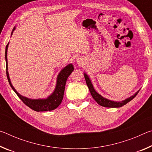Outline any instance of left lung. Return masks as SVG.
Masks as SVG:
<instances>
[{
  "mask_svg": "<svg viewBox=\"0 0 152 152\" xmlns=\"http://www.w3.org/2000/svg\"><path fill=\"white\" fill-rule=\"evenodd\" d=\"M84 78H85V80L86 82L87 86H88L89 91L91 92L92 96L93 97V99L96 101L98 104L99 105H101L102 107H109V108H118V107H121L123 106L129 102V101H132V99H134V98L136 96V95L138 94L140 90L135 93L133 95V96H130L128 99L124 100V101H121V102H115V101H110L109 99H105V98L102 97L101 95H100L99 93H97L95 91L93 86L91 83V80H90L89 77L87 76V74L84 73Z\"/></svg>",
  "mask_w": 152,
  "mask_h": 152,
  "instance_id": "obj_1",
  "label": "left lung"
}]
</instances>
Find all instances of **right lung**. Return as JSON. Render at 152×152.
I'll use <instances>...</instances> for the list:
<instances>
[{
    "label": "right lung",
    "mask_w": 152,
    "mask_h": 152,
    "mask_svg": "<svg viewBox=\"0 0 152 152\" xmlns=\"http://www.w3.org/2000/svg\"><path fill=\"white\" fill-rule=\"evenodd\" d=\"M15 27L13 28L12 31L11 35L13 33ZM8 44L6 46L5 49V60H6V72L7 79H8L9 83L10 86H11L12 90L15 91V93L17 94V96L19 97V99L23 102V103L29 107L30 109H33L35 111H49V110H52L56 109L59 105L61 104L62 101L64 91H65V86L67 79L68 76L70 75V74L74 70V67L72 64H68V66H66L65 68H63L61 70L60 74H58L57 78V84L55 88V91L51 94L50 96H48L45 99H30L27 97L23 96L19 94L17 92L16 90L12 86L8 72V63H7V49H8Z\"/></svg>",
    "instance_id": "right-lung-1"
}]
</instances>
